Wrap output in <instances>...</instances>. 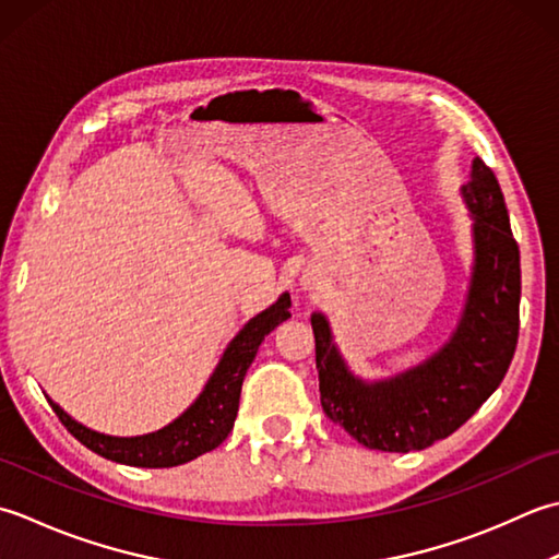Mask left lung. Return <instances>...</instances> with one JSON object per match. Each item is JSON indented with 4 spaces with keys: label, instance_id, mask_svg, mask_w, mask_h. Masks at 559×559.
<instances>
[{
    "label": "left lung",
    "instance_id": "left-lung-1",
    "mask_svg": "<svg viewBox=\"0 0 559 559\" xmlns=\"http://www.w3.org/2000/svg\"><path fill=\"white\" fill-rule=\"evenodd\" d=\"M461 198L473 219V270L461 321L435 355L389 379L347 367L323 313L311 316L323 413L367 449L407 453L447 439L480 409L514 359L521 260L502 188L473 158Z\"/></svg>",
    "mask_w": 559,
    "mask_h": 559
}]
</instances>
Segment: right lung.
Wrapping results in <instances>:
<instances>
[{
    "mask_svg": "<svg viewBox=\"0 0 559 559\" xmlns=\"http://www.w3.org/2000/svg\"><path fill=\"white\" fill-rule=\"evenodd\" d=\"M292 299L284 292L280 299L258 313L255 318L238 330V335L231 340L229 347L212 371L210 381L204 383L202 393L195 397L183 415H178L174 423L166 427L150 431L142 437H110L100 435L76 423L55 401L52 405L55 415L74 439L84 443L98 455L108 461H116L122 465H134V468H174V465H183L198 455L207 453L219 447V443L229 437L234 429L236 413H238V397H241L243 376L250 364H253L258 347L263 343L265 335H270L282 321L292 318L289 313Z\"/></svg>",
    "mask_w": 559,
    "mask_h": 559,
    "instance_id": "obj_1",
    "label": "right lung"
}]
</instances>
